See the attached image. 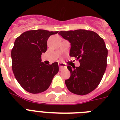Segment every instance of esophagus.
Wrapping results in <instances>:
<instances>
[{"instance_id":"1","label":"esophagus","mask_w":120,"mask_h":120,"mask_svg":"<svg viewBox=\"0 0 120 120\" xmlns=\"http://www.w3.org/2000/svg\"><path fill=\"white\" fill-rule=\"evenodd\" d=\"M58 65H59V68H60V70H62L63 69V68H66V66L64 65V64H58Z\"/></svg>"}]
</instances>
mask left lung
Wrapping results in <instances>:
<instances>
[{
  "mask_svg": "<svg viewBox=\"0 0 120 120\" xmlns=\"http://www.w3.org/2000/svg\"><path fill=\"white\" fill-rule=\"evenodd\" d=\"M58 34L70 42V56L80 63L73 69L67 67L71 75L65 81L67 87L77 95L90 93L98 86L106 70L108 50L104 40L95 32L82 29L60 31Z\"/></svg>",
  "mask_w": 120,
  "mask_h": 120,
  "instance_id": "left-lung-1",
  "label": "left lung"
}]
</instances>
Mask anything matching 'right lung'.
Masks as SVG:
<instances>
[{
    "mask_svg": "<svg viewBox=\"0 0 120 120\" xmlns=\"http://www.w3.org/2000/svg\"><path fill=\"white\" fill-rule=\"evenodd\" d=\"M58 32L45 30H29L16 38L11 52L14 76L23 89L29 93L47 90L58 72V64L45 65L41 62L42 53L47 51L49 37Z\"/></svg>",
    "mask_w": 120,
    "mask_h": 120,
    "instance_id": "right-lung-1",
    "label": "right lung"
}]
</instances>
